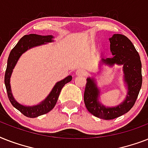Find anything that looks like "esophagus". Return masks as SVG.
Wrapping results in <instances>:
<instances>
[{"label": "esophagus", "mask_w": 148, "mask_h": 148, "mask_svg": "<svg viewBox=\"0 0 148 148\" xmlns=\"http://www.w3.org/2000/svg\"><path fill=\"white\" fill-rule=\"evenodd\" d=\"M75 74H76L77 76L78 77H83V76H85L86 75V71H84V70L83 69H77L76 71V72H75Z\"/></svg>", "instance_id": "obj_1"}]
</instances>
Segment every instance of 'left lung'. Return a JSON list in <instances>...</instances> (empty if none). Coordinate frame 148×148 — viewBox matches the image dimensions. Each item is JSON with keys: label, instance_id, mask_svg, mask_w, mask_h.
<instances>
[{"label": "left lung", "instance_id": "8db88e82", "mask_svg": "<svg viewBox=\"0 0 148 148\" xmlns=\"http://www.w3.org/2000/svg\"><path fill=\"white\" fill-rule=\"evenodd\" d=\"M113 58L101 59V64L112 67L123 66L124 81L127 88L126 98L115 107H106L100 103V90L94 78H87L84 101L88 110L94 116L103 120L117 118L131 110L142 85L141 61L138 52L126 36L115 34L109 39Z\"/></svg>", "mask_w": 148, "mask_h": 148}]
</instances>
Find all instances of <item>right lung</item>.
<instances>
[{
	"instance_id": "1",
	"label": "right lung",
	"mask_w": 148,
	"mask_h": 148,
	"mask_svg": "<svg viewBox=\"0 0 148 148\" xmlns=\"http://www.w3.org/2000/svg\"><path fill=\"white\" fill-rule=\"evenodd\" d=\"M53 37L52 35H38L31 34L29 35H24L23 38L20 39L15 47L11 50L9 57L8 59V65L5 71L4 76V84H5L7 93H8V98L10 100V103L16 109L27 117H37L40 115L45 114L49 111H51L55 106L58 97L60 95V90L67 83L70 82L72 80V76H67L64 79L58 81L56 83L52 90L46 98L41 101L39 104L34 106H24L16 101L13 97L11 89H10V79L13 69L14 68L15 65L17 64V60H19L20 57L27 50L31 49L32 47L40 46L41 45H45L47 43L53 42Z\"/></svg>"
}]
</instances>
